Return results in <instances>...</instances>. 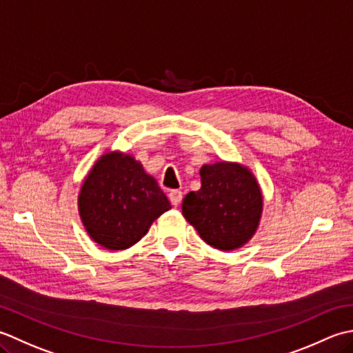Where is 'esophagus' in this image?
Returning <instances> with one entry per match:
<instances>
[{
  "label": "esophagus",
  "mask_w": 353,
  "mask_h": 353,
  "mask_svg": "<svg viewBox=\"0 0 353 353\" xmlns=\"http://www.w3.org/2000/svg\"><path fill=\"white\" fill-rule=\"evenodd\" d=\"M169 199H170L172 205H175V207L179 205V203H181V199H183V192L181 190H170Z\"/></svg>",
  "instance_id": "obj_1"
}]
</instances>
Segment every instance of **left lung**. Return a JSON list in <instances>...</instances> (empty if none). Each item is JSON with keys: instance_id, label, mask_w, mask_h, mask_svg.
I'll return each mask as SVG.
<instances>
[{"instance_id": "left-lung-1", "label": "left lung", "mask_w": 353, "mask_h": 353, "mask_svg": "<svg viewBox=\"0 0 353 353\" xmlns=\"http://www.w3.org/2000/svg\"><path fill=\"white\" fill-rule=\"evenodd\" d=\"M201 189L183 199V216L213 248L233 251L251 241L263 212L253 172L241 163L218 161L199 170Z\"/></svg>"}]
</instances>
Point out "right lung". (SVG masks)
Segmentation results:
<instances>
[{
  "instance_id": "right-lung-1",
  "label": "right lung",
  "mask_w": 353,
  "mask_h": 353,
  "mask_svg": "<svg viewBox=\"0 0 353 353\" xmlns=\"http://www.w3.org/2000/svg\"><path fill=\"white\" fill-rule=\"evenodd\" d=\"M79 216L92 241L126 250L172 208L168 196L134 155L108 150L92 164L77 196Z\"/></svg>"
}]
</instances>
